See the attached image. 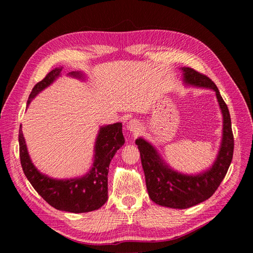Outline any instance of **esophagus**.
Segmentation results:
<instances>
[{"mask_svg":"<svg viewBox=\"0 0 253 253\" xmlns=\"http://www.w3.org/2000/svg\"><path fill=\"white\" fill-rule=\"evenodd\" d=\"M126 127H127L128 131L131 132V133H133V134H138L141 131V126L139 125V122L137 121V120H135V119L129 120L127 122Z\"/></svg>","mask_w":253,"mask_h":253,"instance_id":"1","label":"esophagus"}]
</instances>
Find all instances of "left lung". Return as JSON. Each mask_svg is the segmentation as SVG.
<instances>
[{"mask_svg":"<svg viewBox=\"0 0 253 253\" xmlns=\"http://www.w3.org/2000/svg\"><path fill=\"white\" fill-rule=\"evenodd\" d=\"M180 70L182 71V81L186 85L215 91L223 115V135L214 163L209 169L197 174H183L174 170L165 162L151 142L142 137L136 139L150 198L159 206L173 209H187L210 198L227 174L232 162L234 148L230 114L215 84L193 68L181 67Z\"/></svg>","mask_w":253,"mask_h":253,"instance_id":"8db88e82","label":"left lung"}]
</instances>
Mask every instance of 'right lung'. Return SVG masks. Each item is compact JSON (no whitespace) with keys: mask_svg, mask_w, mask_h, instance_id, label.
<instances>
[{"mask_svg":"<svg viewBox=\"0 0 253 253\" xmlns=\"http://www.w3.org/2000/svg\"><path fill=\"white\" fill-rule=\"evenodd\" d=\"M62 67H57L36 84L29 95L27 106L38 94L60 77ZM68 75L82 81L86 79V76L82 72H72ZM19 144L22 169L43 200L57 210L84 213L101 208L108 201L109 167L114 155L125 144V137L120 122L100 126L95 141L93 166L83 176L70 179L51 178L37 169L29 157L21 126Z\"/></svg>","mask_w":253,"mask_h":253,"instance_id":"add662e5","label":"right lung"}]
</instances>
